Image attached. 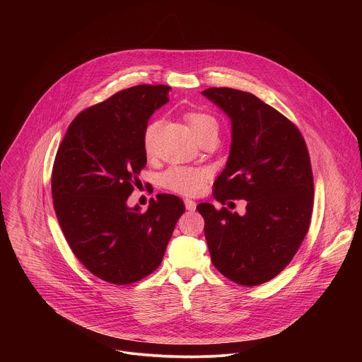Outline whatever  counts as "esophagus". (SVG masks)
Listing matches in <instances>:
<instances>
[{
  "mask_svg": "<svg viewBox=\"0 0 362 362\" xmlns=\"http://www.w3.org/2000/svg\"><path fill=\"white\" fill-rule=\"evenodd\" d=\"M185 206H186V209L190 212L196 211V202H193L190 199H185Z\"/></svg>",
  "mask_w": 362,
  "mask_h": 362,
  "instance_id": "esophagus-1",
  "label": "esophagus"
}]
</instances>
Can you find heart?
<instances>
[{"instance_id":"obj_1","label":"heart","mask_w":362,"mask_h":362,"mask_svg":"<svg viewBox=\"0 0 362 362\" xmlns=\"http://www.w3.org/2000/svg\"><path fill=\"white\" fill-rule=\"evenodd\" d=\"M185 119L189 123L190 129L193 130L196 139H200L202 136L208 133H218V122L209 113L192 110L185 115ZM159 124L160 123L158 120H151L144 127L143 147L146 154H151L154 150V143H156ZM209 177H211V172L206 168L175 165L168 168L160 175V183L163 187L175 193L183 194V196H194L203 190Z\"/></svg>"}]
</instances>
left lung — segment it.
I'll return each mask as SVG.
<instances>
[{
	"label": "left lung",
	"instance_id": "left-lung-1",
	"mask_svg": "<svg viewBox=\"0 0 362 362\" xmlns=\"http://www.w3.org/2000/svg\"><path fill=\"white\" fill-rule=\"evenodd\" d=\"M203 95L232 122L226 168L214 197L245 199L246 214L197 204L215 268L228 279L255 286L281 274L298 252L311 222L314 176L298 127L256 95L212 87Z\"/></svg>",
	"mask_w": 362,
	"mask_h": 362
}]
</instances>
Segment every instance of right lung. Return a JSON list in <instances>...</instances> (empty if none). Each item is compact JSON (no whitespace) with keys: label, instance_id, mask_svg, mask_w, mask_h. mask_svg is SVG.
<instances>
[{"label":"right lung","instance_id":"right-lung-1","mask_svg":"<svg viewBox=\"0 0 362 362\" xmlns=\"http://www.w3.org/2000/svg\"><path fill=\"white\" fill-rule=\"evenodd\" d=\"M169 90L140 84L83 110L56 154L51 193L66 240L93 275L115 285L137 282L162 264L185 212L175 194H158L143 214L126 203L147 162L144 127Z\"/></svg>","mask_w":362,"mask_h":362}]
</instances>
